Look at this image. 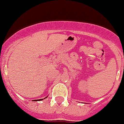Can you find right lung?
Returning a JSON list of instances; mask_svg holds the SVG:
<instances>
[{
  "mask_svg": "<svg viewBox=\"0 0 124 124\" xmlns=\"http://www.w3.org/2000/svg\"><path fill=\"white\" fill-rule=\"evenodd\" d=\"M41 100H43V99H39V100H34L33 101H41Z\"/></svg>",
  "mask_w": 124,
  "mask_h": 124,
  "instance_id": "right-lung-1",
  "label": "right lung"
}]
</instances>
